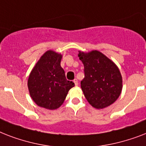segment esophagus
<instances>
[{
	"instance_id": "obj_1",
	"label": "esophagus",
	"mask_w": 146,
	"mask_h": 146,
	"mask_svg": "<svg viewBox=\"0 0 146 146\" xmlns=\"http://www.w3.org/2000/svg\"><path fill=\"white\" fill-rule=\"evenodd\" d=\"M73 82H74V84H75L76 86H78V80H76V79H75V80H73Z\"/></svg>"
}]
</instances>
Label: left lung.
<instances>
[{
  "label": "left lung",
  "mask_w": 146,
  "mask_h": 146,
  "mask_svg": "<svg viewBox=\"0 0 146 146\" xmlns=\"http://www.w3.org/2000/svg\"><path fill=\"white\" fill-rule=\"evenodd\" d=\"M78 56L84 65L81 88L87 101L97 109L110 106L122 91V76L117 66L98 50L79 51Z\"/></svg>",
  "instance_id": "left-lung-1"
}]
</instances>
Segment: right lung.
<instances>
[{"label":"right lung","instance_id":"right-lung-1","mask_svg":"<svg viewBox=\"0 0 146 146\" xmlns=\"http://www.w3.org/2000/svg\"><path fill=\"white\" fill-rule=\"evenodd\" d=\"M62 55L47 50L31 71L28 89L32 99L37 105L49 110L61 106L69 90L75 85L66 79L60 66Z\"/></svg>","mask_w":146,"mask_h":146}]
</instances>
